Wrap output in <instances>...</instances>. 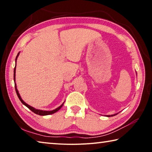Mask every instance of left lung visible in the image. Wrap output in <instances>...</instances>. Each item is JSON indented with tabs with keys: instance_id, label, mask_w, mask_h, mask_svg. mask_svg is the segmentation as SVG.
<instances>
[{
	"instance_id": "8db88e82",
	"label": "left lung",
	"mask_w": 152,
	"mask_h": 152,
	"mask_svg": "<svg viewBox=\"0 0 152 152\" xmlns=\"http://www.w3.org/2000/svg\"><path fill=\"white\" fill-rule=\"evenodd\" d=\"M117 115V114H114V115H107V116L109 117H113V116H115V115Z\"/></svg>"
}]
</instances>
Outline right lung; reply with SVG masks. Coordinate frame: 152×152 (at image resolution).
<instances>
[{"instance_id": "obj_1", "label": "right lung", "mask_w": 152, "mask_h": 152, "mask_svg": "<svg viewBox=\"0 0 152 152\" xmlns=\"http://www.w3.org/2000/svg\"><path fill=\"white\" fill-rule=\"evenodd\" d=\"M19 52L18 53V54H17V57H16V59H15V61H16L17 62V58H18V56H19ZM15 71H16V66H15V68H14V81L15 82ZM15 91H16V92H17V96H18V97H19V100L20 101H21V102L24 105H25V106H26L28 109H29L31 110L32 112H33L34 113H35V114H37V115H43V116H44V115H51V114H53V113H55L56 112H57L58 110H60L61 108V107L63 106V104H64V103L61 105V106H60L59 107H58L57 109H54V110H50V111H48V110H39V109H35V108H33V107H31L30 105H29V104H27L26 102H25L23 101L22 100V99H21V97H20V94H19V91H17V86H16V84H15Z\"/></svg>"}]
</instances>
